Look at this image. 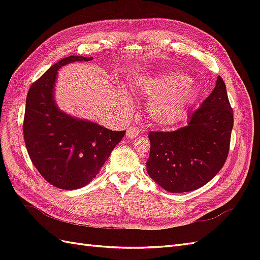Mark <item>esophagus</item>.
<instances>
[{
  "label": "esophagus",
  "mask_w": 260,
  "mask_h": 260,
  "mask_svg": "<svg viewBox=\"0 0 260 260\" xmlns=\"http://www.w3.org/2000/svg\"><path fill=\"white\" fill-rule=\"evenodd\" d=\"M139 133H140V130L137 127H129L127 130V137L130 139H133L138 137Z\"/></svg>",
  "instance_id": "esophagus-1"
}]
</instances>
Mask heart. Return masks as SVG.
<instances>
[{
  "instance_id": "heart-1",
  "label": "heart",
  "mask_w": 260,
  "mask_h": 260,
  "mask_svg": "<svg viewBox=\"0 0 260 260\" xmlns=\"http://www.w3.org/2000/svg\"><path fill=\"white\" fill-rule=\"evenodd\" d=\"M137 90L152 98L147 107L148 115L161 127H168L182 119L198 93L194 82L186 76L170 73L140 78ZM123 104H130L129 98H123Z\"/></svg>"
}]
</instances>
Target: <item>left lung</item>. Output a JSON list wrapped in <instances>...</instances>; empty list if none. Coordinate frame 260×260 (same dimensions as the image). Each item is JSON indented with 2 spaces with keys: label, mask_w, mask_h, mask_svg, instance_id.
<instances>
[{
  "label": "left lung",
  "mask_w": 260,
  "mask_h": 260,
  "mask_svg": "<svg viewBox=\"0 0 260 260\" xmlns=\"http://www.w3.org/2000/svg\"><path fill=\"white\" fill-rule=\"evenodd\" d=\"M233 109L221 77L214 91L176 131H149L147 174L164 190L183 193L208 183L223 167L230 149Z\"/></svg>",
  "instance_id": "obj_1"
}]
</instances>
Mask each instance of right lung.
Listing matches in <instances>:
<instances>
[{
	"label": "right lung",
	"mask_w": 260,
	"mask_h": 260,
	"mask_svg": "<svg viewBox=\"0 0 260 260\" xmlns=\"http://www.w3.org/2000/svg\"><path fill=\"white\" fill-rule=\"evenodd\" d=\"M89 60L92 57L60 59L32 83L27 94L22 131L29 157L49 183L62 190L90 183L125 133L77 119L55 104L57 70L69 62Z\"/></svg>",
	"instance_id": "1"
}]
</instances>
